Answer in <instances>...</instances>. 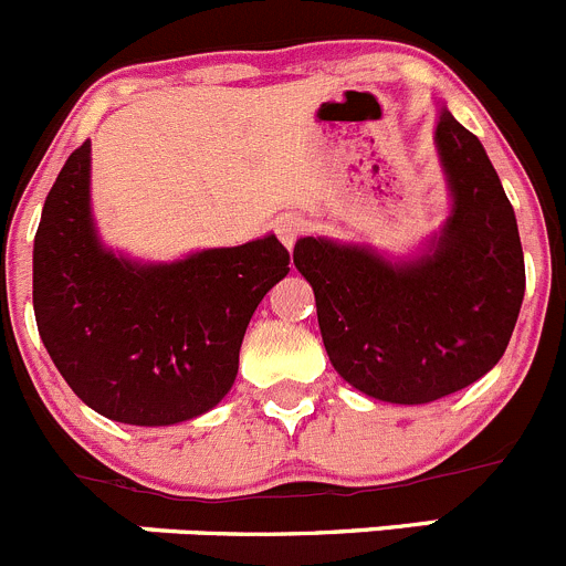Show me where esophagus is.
Here are the masks:
<instances>
[{"mask_svg": "<svg viewBox=\"0 0 566 566\" xmlns=\"http://www.w3.org/2000/svg\"><path fill=\"white\" fill-rule=\"evenodd\" d=\"M302 231H305V222H302L300 217L283 214V217H277V220H275V233H277V239H281V242H283L289 250L294 248L296 239H300Z\"/></svg>", "mask_w": 566, "mask_h": 566, "instance_id": "1", "label": "esophagus"}]
</instances>
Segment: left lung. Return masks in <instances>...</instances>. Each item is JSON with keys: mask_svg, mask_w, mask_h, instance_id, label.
Returning <instances> with one entry per match:
<instances>
[{"mask_svg": "<svg viewBox=\"0 0 566 566\" xmlns=\"http://www.w3.org/2000/svg\"><path fill=\"white\" fill-rule=\"evenodd\" d=\"M434 148L451 211L416 255L390 261L324 237L294 244L329 363L390 405H429L484 377L506 352L525 294L517 220L484 145L440 106Z\"/></svg>", "mask_w": 566, "mask_h": 566, "instance_id": "8db88e82", "label": "left lung"}]
</instances>
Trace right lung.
<instances>
[{"label":"right lung","instance_id":"right-lung-1","mask_svg":"<svg viewBox=\"0 0 566 566\" xmlns=\"http://www.w3.org/2000/svg\"><path fill=\"white\" fill-rule=\"evenodd\" d=\"M289 275L275 233L145 264L106 248L91 209V139L69 156L32 250L38 333L76 396L109 421L170 427L222 401L244 329Z\"/></svg>","mask_w":566,"mask_h":566}]
</instances>
